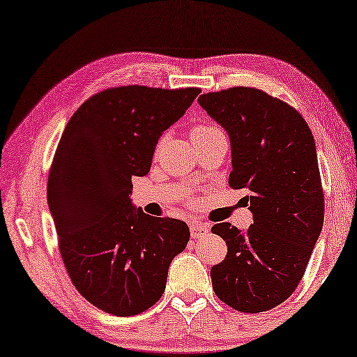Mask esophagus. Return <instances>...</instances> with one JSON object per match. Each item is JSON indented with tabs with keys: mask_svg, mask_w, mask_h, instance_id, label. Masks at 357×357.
<instances>
[{
	"mask_svg": "<svg viewBox=\"0 0 357 357\" xmlns=\"http://www.w3.org/2000/svg\"><path fill=\"white\" fill-rule=\"evenodd\" d=\"M208 232H210L208 226L202 225V222H194V225H190V236H192L194 238L205 237Z\"/></svg>",
	"mask_w": 357,
	"mask_h": 357,
	"instance_id": "obj_1",
	"label": "esophagus"
}]
</instances>
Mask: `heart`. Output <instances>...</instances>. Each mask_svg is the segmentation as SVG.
I'll list each match as a JSON object with an SVG mask.
<instances>
[{
    "label": "heart",
    "mask_w": 357,
    "mask_h": 357,
    "mask_svg": "<svg viewBox=\"0 0 357 357\" xmlns=\"http://www.w3.org/2000/svg\"><path fill=\"white\" fill-rule=\"evenodd\" d=\"M218 132H222L220 128L208 121H200V123H195L190 128V139L192 142H199L204 139H208V137L218 135Z\"/></svg>",
    "instance_id": "obj_1"
}]
</instances>
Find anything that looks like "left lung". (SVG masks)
Instances as JSON below:
<instances>
[{
  "mask_svg": "<svg viewBox=\"0 0 357 357\" xmlns=\"http://www.w3.org/2000/svg\"><path fill=\"white\" fill-rule=\"evenodd\" d=\"M199 104L229 132L232 189H247L253 225L218 222L225 261L210 271L213 290L236 311H269L305 275L324 222L314 137L300 112L250 86L206 93Z\"/></svg>",
  "mask_w": 357,
  "mask_h": 357,
  "instance_id": "left-lung-1",
  "label": "left lung"
}]
</instances>
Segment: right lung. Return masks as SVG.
Masks as SVG:
<instances>
[{
    "instance_id": "1",
    "label": "right lung",
    "mask_w": 357,
    "mask_h": 357,
    "mask_svg": "<svg viewBox=\"0 0 357 357\" xmlns=\"http://www.w3.org/2000/svg\"><path fill=\"white\" fill-rule=\"evenodd\" d=\"M199 88L104 89L72 115L50 178L47 204L72 284L99 310L136 316L160 300L172 259L188 245L184 221L132 210V176L151 169L158 137Z\"/></svg>"
}]
</instances>
